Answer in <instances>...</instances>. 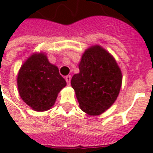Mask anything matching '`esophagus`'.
<instances>
[{
  "mask_svg": "<svg viewBox=\"0 0 153 153\" xmlns=\"http://www.w3.org/2000/svg\"><path fill=\"white\" fill-rule=\"evenodd\" d=\"M65 80H66L67 84H69V85H70V81H71V76H70V75H67V76L65 77Z\"/></svg>",
  "mask_w": 153,
  "mask_h": 153,
  "instance_id": "esophagus-1",
  "label": "esophagus"
}]
</instances>
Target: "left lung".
Listing matches in <instances>:
<instances>
[{
	"mask_svg": "<svg viewBox=\"0 0 153 153\" xmlns=\"http://www.w3.org/2000/svg\"><path fill=\"white\" fill-rule=\"evenodd\" d=\"M79 73L71 79L81 110L91 115L103 113L120 93L122 74L115 59L100 46L85 51L79 65Z\"/></svg>",
	"mask_w": 153,
	"mask_h": 153,
	"instance_id": "obj_1",
	"label": "left lung"
}]
</instances>
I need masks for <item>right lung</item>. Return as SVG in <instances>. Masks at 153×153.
<instances>
[{
    "label": "right lung",
    "mask_w": 153,
    "mask_h": 153,
    "mask_svg": "<svg viewBox=\"0 0 153 153\" xmlns=\"http://www.w3.org/2000/svg\"><path fill=\"white\" fill-rule=\"evenodd\" d=\"M17 83L23 101L37 111L50 109L66 85L58 68L42 53L33 54L25 61L19 71Z\"/></svg>",
    "instance_id": "1"
}]
</instances>
